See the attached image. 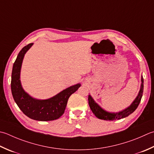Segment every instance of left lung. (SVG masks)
I'll list each match as a JSON object with an SVG mask.
<instances>
[{"label": "left lung", "mask_w": 154, "mask_h": 154, "mask_svg": "<svg viewBox=\"0 0 154 154\" xmlns=\"http://www.w3.org/2000/svg\"><path fill=\"white\" fill-rule=\"evenodd\" d=\"M143 78L141 77V88L140 90V92L138 93V95L137 97L135 98L130 106H129L127 109L123 110L118 113H109L107 111L103 110L102 108H101L99 105L95 103L93 100L91 96L89 95L88 96V101L89 107L91 108L92 112L93 114L97 117V118L103 120H109V121H113V120H117L121 119L122 118H124L125 117H128L134 111L137 109V107L139 105L141 97L143 95Z\"/></svg>", "instance_id": "obj_1"}]
</instances>
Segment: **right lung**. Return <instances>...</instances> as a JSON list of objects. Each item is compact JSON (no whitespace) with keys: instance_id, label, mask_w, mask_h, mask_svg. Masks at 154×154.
<instances>
[{"instance_id":"right-lung-1","label":"right lung","mask_w":154,"mask_h":154,"mask_svg":"<svg viewBox=\"0 0 154 154\" xmlns=\"http://www.w3.org/2000/svg\"><path fill=\"white\" fill-rule=\"evenodd\" d=\"M33 43L24 47L13 64L11 75V91L14 101L23 113L29 118L47 122L59 119L65 112L69 97L79 89L80 84L69 87L50 99L38 100L29 96L20 84V72L25 54Z\"/></svg>"}]
</instances>
